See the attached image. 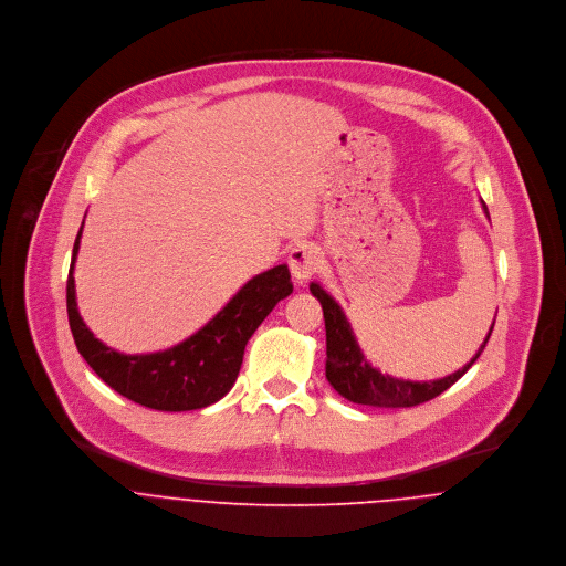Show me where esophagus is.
<instances>
[{"instance_id": "1", "label": "esophagus", "mask_w": 566, "mask_h": 566, "mask_svg": "<svg viewBox=\"0 0 566 566\" xmlns=\"http://www.w3.org/2000/svg\"><path fill=\"white\" fill-rule=\"evenodd\" d=\"M321 261H323V254L314 243H298L290 250V256H287L292 276L298 283L312 279L321 270Z\"/></svg>"}]
</instances>
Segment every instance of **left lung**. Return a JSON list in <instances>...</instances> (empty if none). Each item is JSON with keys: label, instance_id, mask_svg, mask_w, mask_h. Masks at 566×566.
I'll return each mask as SVG.
<instances>
[{"label": "left lung", "instance_id": "1", "mask_svg": "<svg viewBox=\"0 0 566 566\" xmlns=\"http://www.w3.org/2000/svg\"><path fill=\"white\" fill-rule=\"evenodd\" d=\"M484 205V202H482ZM484 211L488 213V209ZM312 294L321 301L324 314V328H326V379L337 395L357 405H373V407H413L424 403L449 390L482 355V350L490 339L494 323L485 335L484 344L475 353V357L453 375H447L436 381H407L390 375H381L373 368L355 335L350 323L346 321L342 307L328 296L318 283L310 285Z\"/></svg>", "mask_w": 566, "mask_h": 566}]
</instances>
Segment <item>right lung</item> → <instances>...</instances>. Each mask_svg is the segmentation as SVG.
<instances>
[{"label":"right lung","instance_id":"obj_1","mask_svg":"<svg viewBox=\"0 0 566 566\" xmlns=\"http://www.w3.org/2000/svg\"><path fill=\"white\" fill-rule=\"evenodd\" d=\"M81 235L82 227L67 276V316L76 348L104 384L150 409L189 411L220 401L240 375L248 339L276 303L294 290L290 270L281 263L252 276L222 312L185 342L159 353L124 355L102 344L78 314L74 263Z\"/></svg>","mask_w":566,"mask_h":566}]
</instances>
